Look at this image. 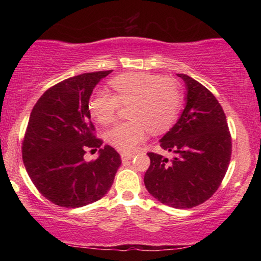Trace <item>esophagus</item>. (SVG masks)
Listing matches in <instances>:
<instances>
[{
    "label": "esophagus",
    "instance_id": "1",
    "mask_svg": "<svg viewBox=\"0 0 261 261\" xmlns=\"http://www.w3.org/2000/svg\"><path fill=\"white\" fill-rule=\"evenodd\" d=\"M133 154H129V153H121V159H122V162H128V160H130L133 158Z\"/></svg>",
    "mask_w": 261,
    "mask_h": 261
}]
</instances>
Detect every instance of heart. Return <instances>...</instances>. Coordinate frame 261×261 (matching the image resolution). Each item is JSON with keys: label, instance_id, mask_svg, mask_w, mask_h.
Here are the masks:
<instances>
[{"label": "heart", "instance_id": "obj_1", "mask_svg": "<svg viewBox=\"0 0 261 261\" xmlns=\"http://www.w3.org/2000/svg\"><path fill=\"white\" fill-rule=\"evenodd\" d=\"M115 95L98 91L89 102V110L96 122L114 121L121 105H129V121L120 122L107 132V141L123 153L133 152L146 138L166 132L179 114L183 95L176 80L149 72H129L109 82Z\"/></svg>", "mask_w": 261, "mask_h": 261}]
</instances>
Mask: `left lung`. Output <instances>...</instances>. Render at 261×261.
I'll return each instance as SVG.
<instances>
[{
	"label": "left lung",
	"mask_w": 261,
	"mask_h": 261,
	"mask_svg": "<svg viewBox=\"0 0 261 261\" xmlns=\"http://www.w3.org/2000/svg\"><path fill=\"white\" fill-rule=\"evenodd\" d=\"M185 107L176 124L160 139L170 160L147 153L151 164L144 181L153 197L172 208L197 206L215 194L228 170L231 138L226 115L215 96L188 74Z\"/></svg>",
	"instance_id": "1"
}]
</instances>
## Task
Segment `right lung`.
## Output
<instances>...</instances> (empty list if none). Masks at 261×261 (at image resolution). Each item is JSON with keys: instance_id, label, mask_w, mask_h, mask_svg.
<instances>
[{"instance_id": "1", "label": "right lung", "mask_w": 261, "mask_h": 261, "mask_svg": "<svg viewBox=\"0 0 261 261\" xmlns=\"http://www.w3.org/2000/svg\"><path fill=\"white\" fill-rule=\"evenodd\" d=\"M109 71L82 73L53 85L32 110L22 142V159L39 192L57 205L80 208L101 199L121 165L112 146L87 163L88 148L101 147L90 120L89 99Z\"/></svg>"}]
</instances>
